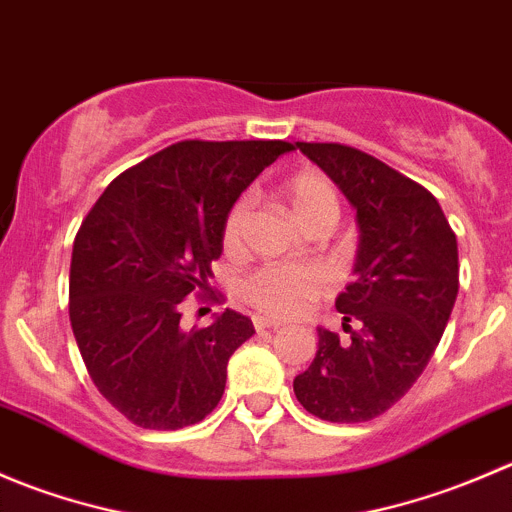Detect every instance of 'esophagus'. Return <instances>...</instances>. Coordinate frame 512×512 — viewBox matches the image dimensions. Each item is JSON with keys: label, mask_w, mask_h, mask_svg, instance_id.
Returning a JSON list of instances; mask_svg holds the SVG:
<instances>
[{"label": "esophagus", "mask_w": 512, "mask_h": 512, "mask_svg": "<svg viewBox=\"0 0 512 512\" xmlns=\"http://www.w3.org/2000/svg\"><path fill=\"white\" fill-rule=\"evenodd\" d=\"M255 329H257V332H267V329H280V322H272V319L255 317Z\"/></svg>", "instance_id": "esophagus-1"}]
</instances>
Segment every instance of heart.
I'll use <instances>...</instances> for the list:
<instances>
[{
  "mask_svg": "<svg viewBox=\"0 0 512 512\" xmlns=\"http://www.w3.org/2000/svg\"><path fill=\"white\" fill-rule=\"evenodd\" d=\"M282 198L289 210L307 230L317 225H334L339 218V193L332 180L312 168L297 170L282 183ZM252 215V200L247 195L230 205L223 223L225 252H237L245 240ZM329 292V275L317 265H265L242 282V297L257 312L275 319L299 317L314 299Z\"/></svg>",
  "mask_w": 512,
  "mask_h": 512,
  "instance_id": "b5f03b06",
  "label": "heart"
}]
</instances>
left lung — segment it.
Listing matches in <instances>:
<instances>
[{"label": "left lung", "instance_id": "1", "mask_svg": "<svg viewBox=\"0 0 512 512\" xmlns=\"http://www.w3.org/2000/svg\"><path fill=\"white\" fill-rule=\"evenodd\" d=\"M297 148L354 205L359 250L356 280L337 297L349 339L317 329L294 396L322 421H371L416 384L441 342L458 294L456 232L423 185L379 158L342 143Z\"/></svg>", "mask_w": 512, "mask_h": 512}]
</instances>
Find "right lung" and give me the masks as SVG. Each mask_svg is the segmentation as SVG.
I'll return each instance as SVG.
<instances>
[{
	"instance_id": "1",
	"label": "right lung",
	"mask_w": 512,
	"mask_h": 512,
	"mask_svg": "<svg viewBox=\"0 0 512 512\" xmlns=\"http://www.w3.org/2000/svg\"><path fill=\"white\" fill-rule=\"evenodd\" d=\"M294 151L287 141H180L118 175L81 223L71 252L69 319L103 399L131 423L178 431L223 399L227 361L255 334L225 309L180 329L188 294L218 299L210 262L242 190Z\"/></svg>"
}]
</instances>
